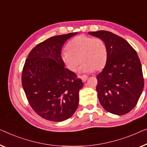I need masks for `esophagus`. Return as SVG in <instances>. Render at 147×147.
<instances>
[{
  "label": "esophagus",
  "mask_w": 147,
  "mask_h": 147,
  "mask_svg": "<svg viewBox=\"0 0 147 147\" xmlns=\"http://www.w3.org/2000/svg\"><path fill=\"white\" fill-rule=\"evenodd\" d=\"M79 77L81 78V80H82V82H86V80H87V78H88V77L86 76H84V75H83V76H80Z\"/></svg>",
  "instance_id": "esophagus-1"
}]
</instances>
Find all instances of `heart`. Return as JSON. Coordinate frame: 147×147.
<instances>
[{
	"label": "heart",
	"instance_id": "heart-1",
	"mask_svg": "<svg viewBox=\"0 0 147 147\" xmlns=\"http://www.w3.org/2000/svg\"><path fill=\"white\" fill-rule=\"evenodd\" d=\"M67 51L61 54L65 66L72 72L77 71L80 61L81 71L90 73L102 69L107 61V47L100 38L80 35L75 37L67 46Z\"/></svg>",
	"mask_w": 147,
	"mask_h": 147
}]
</instances>
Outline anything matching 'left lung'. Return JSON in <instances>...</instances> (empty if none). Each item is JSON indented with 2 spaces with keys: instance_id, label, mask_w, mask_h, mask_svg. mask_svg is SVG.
Masks as SVG:
<instances>
[{
  "instance_id": "obj_1",
  "label": "left lung",
  "mask_w": 147,
  "mask_h": 147,
  "mask_svg": "<svg viewBox=\"0 0 147 147\" xmlns=\"http://www.w3.org/2000/svg\"><path fill=\"white\" fill-rule=\"evenodd\" d=\"M106 43L107 61L96 78V91L107 111L124 115L135 108L144 88L141 61L125 39L108 31L88 32Z\"/></svg>"
}]
</instances>
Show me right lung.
<instances>
[{
	"label": "right lung",
	"instance_id": "add662e5",
	"mask_svg": "<svg viewBox=\"0 0 147 147\" xmlns=\"http://www.w3.org/2000/svg\"><path fill=\"white\" fill-rule=\"evenodd\" d=\"M77 33L51 37L30 52L24 65L22 84L30 106L40 117L62 121L75 112L83 83L65 67L61 49Z\"/></svg>",
	"mask_w": 147,
	"mask_h": 147
}]
</instances>
